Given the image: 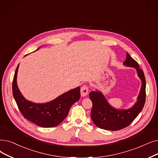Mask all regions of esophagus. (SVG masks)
Returning <instances> with one entry per match:
<instances>
[{"mask_svg": "<svg viewBox=\"0 0 158 158\" xmlns=\"http://www.w3.org/2000/svg\"><path fill=\"white\" fill-rule=\"evenodd\" d=\"M88 87L86 85H85L83 86H82L81 88V96H83V97H85V96L87 95V94H88Z\"/></svg>", "mask_w": 158, "mask_h": 158, "instance_id": "34e87169", "label": "esophagus"}]
</instances>
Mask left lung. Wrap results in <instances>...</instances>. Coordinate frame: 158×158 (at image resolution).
Returning a JSON list of instances; mask_svg holds the SVG:
<instances>
[{
  "instance_id": "1",
  "label": "left lung",
  "mask_w": 158,
  "mask_h": 158,
  "mask_svg": "<svg viewBox=\"0 0 158 158\" xmlns=\"http://www.w3.org/2000/svg\"><path fill=\"white\" fill-rule=\"evenodd\" d=\"M124 65L134 67L138 72L142 84L138 101L128 110H118L110 105L105 96L99 91H92L89 97L92 102L91 118L98 127L116 131L131 124L142 110L146 99V81L143 70L138 63L127 53Z\"/></svg>"
}]
</instances>
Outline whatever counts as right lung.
Masks as SVG:
<instances>
[{
  "mask_svg": "<svg viewBox=\"0 0 158 158\" xmlns=\"http://www.w3.org/2000/svg\"><path fill=\"white\" fill-rule=\"evenodd\" d=\"M19 66V64L16 68L13 77L12 91L13 98L24 118L42 127H53L59 125L68 115L72 105L80 99L81 88L72 89L46 103L32 102L23 97L17 86V75Z\"/></svg>",
  "mask_w": 158,
  "mask_h": 158,
  "instance_id": "right-lung-1",
  "label": "right lung"
}]
</instances>
